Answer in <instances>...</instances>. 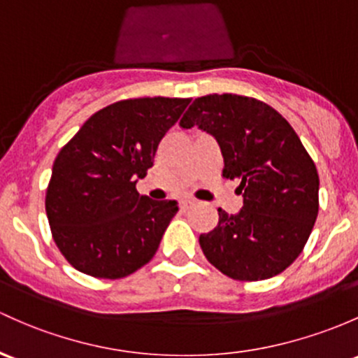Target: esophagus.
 Returning <instances> with one entry per match:
<instances>
[{"mask_svg": "<svg viewBox=\"0 0 358 358\" xmlns=\"http://www.w3.org/2000/svg\"><path fill=\"white\" fill-rule=\"evenodd\" d=\"M193 205H194L193 199H180V201H179L180 210H189Z\"/></svg>", "mask_w": 358, "mask_h": 358, "instance_id": "34e87169", "label": "esophagus"}]
</instances>
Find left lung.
Here are the masks:
<instances>
[{
  "label": "left lung",
  "instance_id": "obj_1",
  "mask_svg": "<svg viewBox=\"0 0 358 358\" xmlns=\"http://www.w3.org/2000/svg\"><path fill=\"white\" fill-rule=\"evenodd\" d=\"M217 140L224 178L239 179L242 208H218V224L199 236L206 259L234 280H266L301 255L319 210V176L301 138L268 103L242 95L194 99L179 122Z\"/></svg>",
  "mask_w": 358,
  "mask_h": 358
}]
</instances>
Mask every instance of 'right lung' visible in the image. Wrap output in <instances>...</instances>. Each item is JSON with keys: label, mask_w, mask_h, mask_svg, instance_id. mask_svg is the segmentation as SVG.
<instances>
[{"label": "right lung", "mask_w": 358, "mask_h": 358, "mask_svg": "<svg viewBox=\"0 0 358 358\" xmlns=\"http://www.w3.org/2000/svg\"><path fill=\"white\" fill-rule=\"evenodd\" d=\"M189 99L121 101L95 113L61 148L45 213L68 263L97 278H122L152 259L178 213L176 199L136 191L165 133Z\"/></svg>", "instance_id": "add662e5"}]
</instances>
